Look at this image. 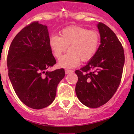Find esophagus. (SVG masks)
Here are the masks:
<instances>
[{
    "mask_svg": "<svg viewBox=\"0 0 134 134\" xmlns=\"http://www.w3.org/2000/svg\"><path fill=\"white\" fill-rule=\"evenodd\" d=\"M72 70H69V69H65V72L66 75H67V74L70 73V72H72Z\"/></svg>",
    "mask_w": 134,
    "mask_h": 134,
    "instance_id": "obj_1",
    "label": "esophagus"
}]
</instances>
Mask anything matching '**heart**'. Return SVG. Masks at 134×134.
<instances>
[{"instance_id": "heart-1", "label": "heart", "mask_w": 134, "mask_h": 134, "mask_svg": "<svg viewBox=\"0 0 134 134\" xmlns=\"http://www.w3.org/2000/svg\"><path fill=\"white\" fill-rule=\"evenodd\" d=\"M100 44V35L98 32L78 26H71L62 30L60 37L51 36L49 46L54 56L59 59L68 47L70 52L61 58L59 67L72 68L80 62H87L95 56Z\"/></svg>"}]
</instances>
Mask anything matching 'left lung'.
I'll return each mask as SVG.
<instances>
[{"mask_svg":"<svg viewBox=\"0 0 134 134\" xmlns=\"http://www.w3.org/2000/svg\"><path fill=\"white\" fill-rule=\"evenodd\" d=\"M100 44L95 56L75 73V87L79 100L85 106L96 108L111 98L121 83L125 64L122 44L115 34L106 25H97Z\"/></svg>","mask_w":134,"mask_h":134,"instance_id":"left-lung-1","label":"left lung"}]
</instances>
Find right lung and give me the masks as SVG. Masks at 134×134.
I'll return each mask as SVG.
<instances>
[{"label":"right lung","instance_id":"obj_1","mask_svg":"<svg viewBox=\"0 0 134 134\" xmlns=\"http://www.w3.org/2000/svg\"><path fill=\"white\" fill-rule=\"evenodd\" d=\"M56 63L49 46L47 26L35 21L15 36L7 57L8 76L21 102L33 109L49 106L64 78L63 69L48 71Z\"/></svg>","mask_w":134,"mask_h":134}]
</instances>
